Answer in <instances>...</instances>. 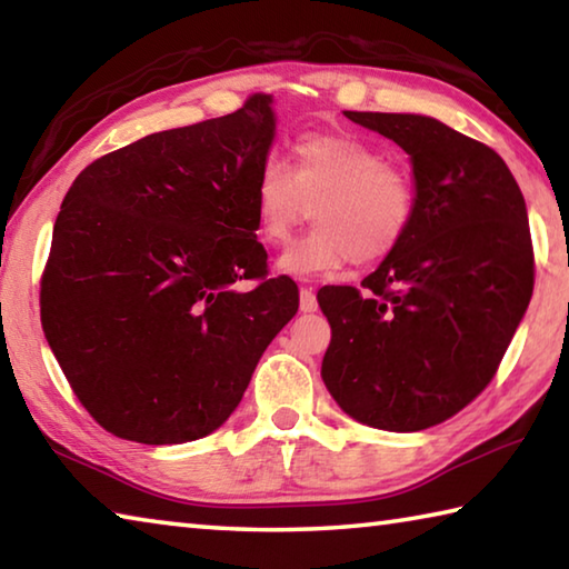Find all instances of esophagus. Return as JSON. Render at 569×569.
I'll return each instance as SVG.
<instances>
[{
  "label": "esophagus",
  "instance_id": "obj_1",
  "mask_svg": "<svg viewBox=\"0 0 569 569\" xmlns=\"http://www.w3.org/2000/svg\"><path fill=\"white\" fill-rule=\"evenodd\" d=\"M298 298H301V311L303 313H313L316 308H319V301H316V293L311 291V288H301V293H298Z\"/></svg>",
  "mask_w": 569,
  "mask_h": 569
}]
</instances>
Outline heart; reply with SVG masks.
<instances>
[{
  "label": "heart",
  "instance_id": "b5f03b06",
  "mask_svg": "<svg viewBox=\"0 0 569 569\" xmlns=\"http://www.w3.org/2000/svg\"><path fill=\"white\" fill-rule=\"evenodd\" d=\"M258 233L281 243L313 208L316 228L288 246L276 268L308 278L333 273L346 263L387 258L407 238L413 218V188L379 148L356 134L306 132L293 146V168L266 158L256 190Z\"/></svg>",
  "mask_w": 569,
  "mask_h": 569
}]
</instances>
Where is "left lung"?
<instances>
[{
	"label": "left lung",
	"instance_id": "obj_1",
	"mask_svg": "<svg viewBox=\"0 0 569 569\" xmlns=\"http://www.w3.org/2000/svg\"><path fill=\"white\" fill-rule=\"evenodd\" d=\"M411 160L413 218L361 286H326L321 379L351 419L421 431L479 397L532 298L527 206L492 148L437 118L343 112Z\"/></svg>",
	"mask_w": 569,
	"mask_h": 569
}]
</instances>
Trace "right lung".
Returning <instances> with one entry per match:
<instances>
[{
	"mask_svg": "<svg viewBox=\"0 0 569 569\" xmlns=\"http://www.w3.org/2000/svg\"><path fill=\"white\" fill-rule=\"evenodd\" d=\"M271 94L152 132L74 178L42 276V329L77 399L114 437L182 445L243 399L298 286L268 278L253 190ZM259 286L240 292V280Z\"/></svg>",
	"mask_w": 569,
	"mask_h": 569,
	"instance_id": "obj_1",
	"label": "right lung"
}]
</instances>
